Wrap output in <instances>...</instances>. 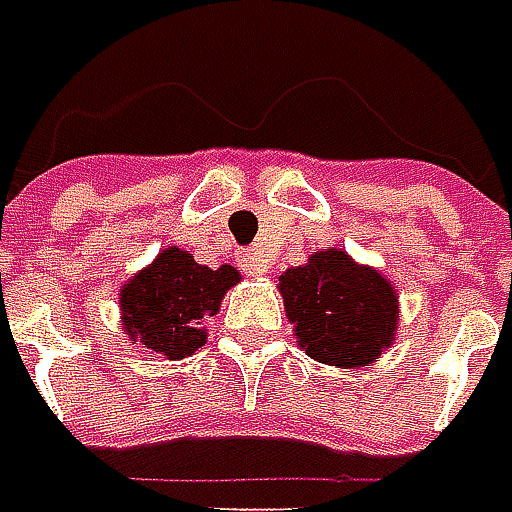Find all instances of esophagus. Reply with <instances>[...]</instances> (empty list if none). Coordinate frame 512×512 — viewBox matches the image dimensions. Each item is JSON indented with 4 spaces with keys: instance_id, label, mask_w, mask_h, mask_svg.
Returning a JSON list of instances; mask_svg holds the SVG:
<instances>
[{
    "instance_id": "1",
    "label": "esophagus",
    "mask_w": 512,
    "mask_h": 512,
    "mask_svg": "<svg viewBox=\"0 0 512 512\" xmlns=\"http://www.w3.org/2000/svg\"><path fill=\"white\" fill-rule=\"evenodd\" d=\"M242 270L244 273H250V276H265V273H268V262H265L256 250H244Z\"/></svg>"
}]
</instances>
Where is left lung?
I'll use <instances>...</instances> for the list:
<instances>
[{
	"label": "left lung",
	"mask_w": 512,
	"mask_h": 512,
	"mask_svg": "<svg viewBox=\"0 0 512 512\" xmlns=\"http://www.w3.org/2000/svg\"><path fill=\"white\" fill-rule=\"evenodd\" d=\"M294 337L308 357L337 369L374 363L397 334V294L377 270L328 247L279 276Z\"/></svg>",
	"instance_id": "1"
}]
</instances>
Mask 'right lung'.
Here are the masks:
<instances>
[{
	"mask_svg": "<svg viewBox=\"0 0 512 512\" xmlns=\"http://www.w3.org/2000/svg\"><path fill=\"white\" fill-rule=\"evenodd\" d=\"M233 265L207 268L190 250L167 247L120 288L126 334L167 360H184L207 343L204 320L216 317L221 296L239 282Z\"/></svg>",
	"mask_w": 512,
	"mask_h": 512,
	"instance_id": "obj_1",
	"label": "right lung"
}]
</instances>
